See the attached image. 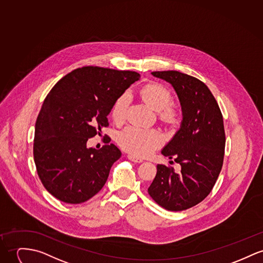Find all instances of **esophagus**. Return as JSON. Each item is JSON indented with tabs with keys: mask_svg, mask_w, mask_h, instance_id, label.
Listing matches in <instances>:
<instances>
[{
	"mask_svg": "<svg viewBox=\"0 0 263 263\" xmlns=\"http://www.w3.org/2000/svg\"><path fill=\"white\" fill-rule=\"evenodd\" d=\"M127 157L130 161L135 162V163H142L143 162V159H141V158H138V157H136L134 155H131V154H129Z\"/></svg>",
	"mask_w": 263,
	"mask_h": 263,
	"instance_id": "obj_1",
	"label": "esophagus"
}]
</instances>
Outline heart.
<instances>
[{"instance_id": "heart-1", "label": "heart", "mask_w": 263, "mask_h": 263, "mask_svg": "<svg viewBox=\"0 0 263 263\" xmlns=\"http://www.w3.org/2000/svg\"><path fill=\"white\" fill-rule=\"evenodd\" d=\"M140 95L151 107L159 111L163 120L168 123H175L179 120L181 115L180 109L171 103L172 94L165 86L161 84H148L140 90ZM130 100L129 92H125L114 102L111 110L114 121L125 120ZM117 142L123 150L136 157H145L161 146L164 143V135L160 130L155 128L147 129L128 126L119 132Z\"/></svg>"}]
</instances>
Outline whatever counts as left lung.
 Listing matches in <instances>:
<instances>
[{"label": "left lung", "instance_id": "obj_1", "mask_svg": "<svg viewBox=\"0 0 263 263\" xmlns=\"http://www.w3.org/2000/svg\"><path fill=\"white\" fill-rule=\"evenodd\" d=\"M151 74L173 86L183 120L162 150L164 156L181 165V170L158 164L148 193L163 208L182 211L204 200L219 176L225 149L222 113L208 87L197 78L178 71Z\"/></svg>", "mask_w": 263, "mask_h": 263}]
</instances>
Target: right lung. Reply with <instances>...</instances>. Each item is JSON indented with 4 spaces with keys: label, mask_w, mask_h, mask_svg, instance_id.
I'll list each match as a JSON object with an SVG mask.
<instances>
[{
    "label": "right lung",
    "mask_w": 263,
    "mask_h": 263,
    "mask_svg": "<svg viewBox=\"0 0 263 263\" xmlns=\"http://www.w3.org/2000/svg\"><path fill=\"white\" fill-rule=\"evenodd\" d=\"M139 78L133 71L87 66L49 92L37 117L33 153L41 182L54 197L79 204L103 188L121 152L108 142L99 150L87 148V141L109 126L114 102Z\"/></svg>",
    "instance_id": "1"
}]
</instances>
